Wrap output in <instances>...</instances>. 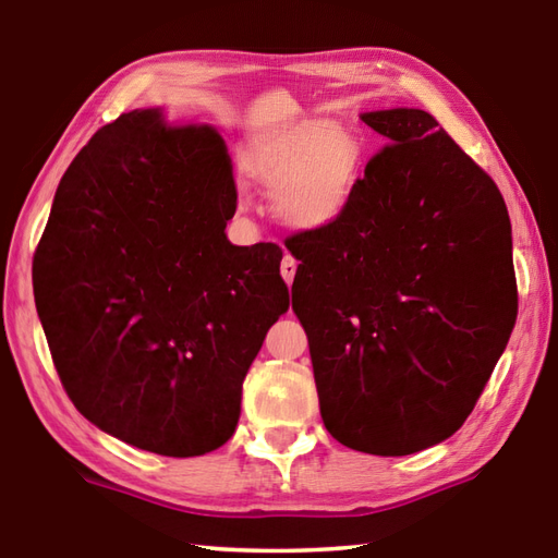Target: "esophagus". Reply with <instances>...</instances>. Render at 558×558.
Masks as SVG:
<instances>
[{
	"instance_id": "1",
	"label": "esophagus",
	"mask_w": 558,
	"mask_h": 558,
	"mask_svg": "<svg viewBox=\"0 0 558 558\" xmlns=\"http://www.w3.org/2000/svg\"><path fill=\"white\" fill-rule=\"evenodd\" d=\"M280 272H282V278H286V282L288 286H292V280H294V272H298V260H294L290 254L282 258V264H280Z\"/></svg>"
}]
</instances>
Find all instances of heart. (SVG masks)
I'll return each instance as SVG.
<instances>
[{
  "instance_id": "1",
  "label": "heart",
  "mask_w": 558,
  "mask_h": 558,
  "mask_svg": "<svg viewBox=\"0 0 558 558\" xmlns=\"http://www.w3.org/2000/svg\"><path fill=\"white\" fill-rule=\"evenodd\" d=\"M360 142L343 125L307 120L258 145L246 159L251 177L276 189V213L292 227L336 222L351 198Z\"/></svg>"
}]
</instances>
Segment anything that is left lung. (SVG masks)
I'll list each match as a JSON object with an SVG mask.
<instances>
[{"instance_id": "obj_1", "label": "left lung", "mask_w": 558, "mask_h": 558, "mask_svg": "<svg viewBox=\"0 0 558 558\" xmlns=\"http://www.w3.org/2000/svg\"><path fill=\"white\" fill-rule=\"evenodd\" d=\"M387 145L336 222L286 239L326 430L401 457L462 428L518 316L494 179L430 113L360 116Z\"/></svg>"}]
</instances>
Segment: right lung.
Wrapping results in <instances>:
<instances>
[{
	"instance_id": "obj_1",
	"label": "right lung",
	"mask_w": 558,
	"mask_h": 558,
	"mask_svg": "<svg viewBox=\"0 0 558 558\" xmlns=\"http://www.w3.org/2000/svg\"><path fill=\"white\" fill-rule=\"evenodd\" d=\"M234 213L225 140L159 108L104 125L64 171L33 294L62 387L96 428L163 457L234 435L244 377L290 307L282 248L229 244Z\"/></svg>"
}]
</instances>
